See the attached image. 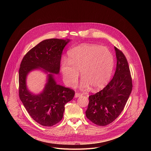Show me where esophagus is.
<instances>
[{
	"label": "esophagus",
	"mask_w": 151,
	"mask_h": 151,
	"mask_svg": "<svg viewBox=\"0 0 151 151\" xmlns=\"http://www.w3.org/2000/svg\"><path fill=\"white\" fill-rule=\"evenodd\" d=\"M82 95H83L82 93H76V94H75V97H76V98H77V97L81 96H82Z\"/></svg>",
	"instance_id": "obj_1"
}]
</instances>
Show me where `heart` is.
<instances>
[{
	"mask_svg": "<svg viewBox=\"0 0 151 151\" xmlns=\"http://www.w3.org/2000/svg\"><path fill=\"white\" fill-rule=\"evenodd\" d=\"M67 60L61 65L63 80L67 86L77 83L80 72L83 78L81 88L90 86L93 89H100L110 80L114 68L111 52L97 45L82 44L71 49L68 52Z\"/></svg>",
	"mask_w": 151,
	"mask_h": 151,
	"instance_id": "1",
	"label": "heart"
}]
</instances>
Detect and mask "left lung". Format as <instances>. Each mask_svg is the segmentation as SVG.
<instances>
[{
  "label": "left lung",
  "mask_w": 151,
  "mask_h": 151,
  "mask_svg": "<svg viewBox=\"0 0 151 151\" xmlns=\"http://www.w3.org/2000/svg\"><path fill=\"white\" fill-rule=\"evenodd\" d=\"M116 69L112 80L102 90L89 96L86 117L94 124L105 126L120 114L132 91L129 66L123 53L114 47Z\"/></svg>",
  "instance_id": "obj_1"
}]
</instances>
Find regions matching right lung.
<instances>
[{
	"instance_id": "right-lung-1",
	"label": "right lung",
	"mask_w": 151,
	"mask_h": 151,
	"mask_svg": "<svg viewBox=\"0 0 151 151\" xmlns=\"http://www.w3.org/2000/svg\"><path fill=\"white\" fill-rule=\"evenodd\" d=\"M70 40H46L38 43L24 56L19 69V97L30 116L43 126H53L62 119L65 105L74 96V90L56 84L54 74L60 71V60L65 46ZM40 69L48 73L47 83L38 95L26 87L28 73Z\"/></svg>"
}]
</instances>
